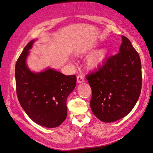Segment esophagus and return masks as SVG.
Segmentation results:
<instances>
[{"mask_svg": "<svg viewBox=\"0 0 153 153\" xmlns=\"http://www.w3.org/2000/svg\"><path fill=\"white\" fill-rule=\"evenodd\" d=\"M84 81H85V79H84V77H83L82 75H79L77 76V82H78V83L83 82Z\"/></svg>", "mask_w": 153, "mask_h": 153, "instance_id": "1", "label": "esophagus"}]
</instances>
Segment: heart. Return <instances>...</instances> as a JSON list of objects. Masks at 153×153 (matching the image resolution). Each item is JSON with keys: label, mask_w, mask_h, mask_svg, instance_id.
<instances>
[{"label": "heart", "mask_w": 153, "mask_h": 153, "mask_svg": "<svg viewBox=\"0 0 153 153\" xmlns=\"http://www.w3.org/2000/svg\"><path fill=\"white\" fill-rule=\"evenodd\" d=\"M106 57L107 50L105 49H101V50H98L95 53H94L93 55L89 59L87 64L91 68H97L105 62Z\"/></svg>", "instance_id": "b5f03b06"}]
</instances>
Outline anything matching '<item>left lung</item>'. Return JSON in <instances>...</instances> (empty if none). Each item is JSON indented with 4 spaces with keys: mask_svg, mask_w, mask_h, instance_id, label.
Instances as JSON below:
<instances>
[{
    "mask_svg": "<svg viewBox=\"0 0 153 153\" xmlns=\"http://www.w3.org/2000/svg\"><path fill=\"white\" fill-rule=\"evenodd\" d=\"M120 52L87 75L91 89L90 106L101 121L112 123L128 115L139 98L141 63L130 40L123 36Z\"/></svg>",
    "mask_w": 153,
    "mask_h": 153,
    "instance_id": "obj_1",
    "label": "left lung"
}]
</instances>
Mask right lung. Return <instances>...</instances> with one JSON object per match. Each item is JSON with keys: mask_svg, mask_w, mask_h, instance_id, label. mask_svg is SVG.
I'll return each mask as SVG.
<instances>
[{"mask_svg": "<svg viewBox=\"0 0 153 153\" xmlns=\"http://www.w3.org/2000/svg\"><path fill=\"white\" fill-rule=\"evenodd\" d=\"M28 42L15 65L16 91L19 102L33 121L48 128L56 127L67 116L66 99L76 85L75 75H66L49 68L32 73L26 65Z\"/></svg>", "mask_w": 153, "mask_h": 153, "instance_id": "add662e5", "label": "right lung"}]
</instances>
